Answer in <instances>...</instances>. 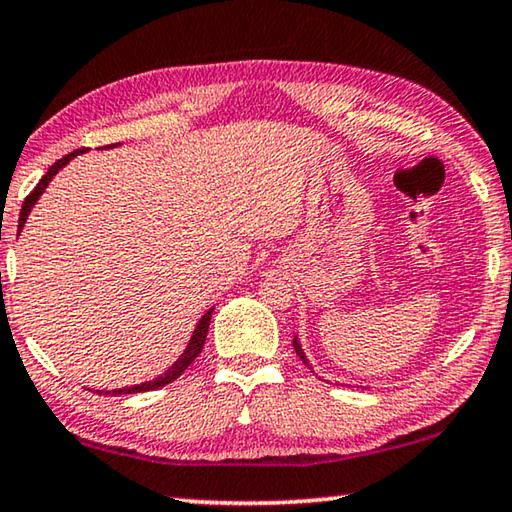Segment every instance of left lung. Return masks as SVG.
I'll use <instances>...</instances> for the list:
<instances>
[{
	"label": "left lung",
	"mask_w": 512,
	"mask_h": 512,
	"mask_svg": "<svg viewBox=\"0 0 512 512\" xmlns=\"http://www.w3.org/2000/svg\"><path fill=\"white\" fill-rule=\"evenodd\" d=\"M293 348H296V354H298V357H300V361L305 363L307 368H311V366H309V359H307V354H305V350H302V345H300V341H298V336H296V339H293Z\"/></svg>",
	"instance_id": "left-lung-1"
}]
</instances>
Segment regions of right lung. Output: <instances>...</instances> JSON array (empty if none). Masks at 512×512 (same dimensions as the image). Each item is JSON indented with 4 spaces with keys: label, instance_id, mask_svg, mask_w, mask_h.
Listing matches in <instances>:
<instances>
[{
    "label": "right lung",
    "instance_id": "1",
    "mask_svg": "<svg viewBox=\"0 0 512 512\" xmlns=\"http://www.w3.org/2000/svg\"><path fill=\"white\" fill-rule=\"evenodd\" d=\"M112 146H119V144H110L108 149H112ZM81 153H83V149L69 153V155H65V158H60L56 164H51V169L45 173V176L40 178V183L36 185V189H33V192L27 196V201H24V205H22V210H20V230L24 228V223H27L29 214H31V210H33V205L38 203V198H40L42 194H45V189H47V185L51 183V178H54L56 173L65 167V164H69V160H74L76 155H81ZM212 311H214V307L207 309L205 314L201 316V320H198L196 327H194L192 336H189L187 348L183 350V354H180V357H178L176 361L171 363L169 370L164 372V375L155 377V379H151V381H144V384H137V386H124V388H115V391H94V393H99V395H128V393L155 391V388H162V386L171 384V381L183 375V372L189 368V363H192V361L198 357V354H201L203 343H205V336H207V329H210Z\"/></svg>",
    "mask_w": 512,
    "mask_h": 512
}]
</instances>
